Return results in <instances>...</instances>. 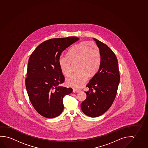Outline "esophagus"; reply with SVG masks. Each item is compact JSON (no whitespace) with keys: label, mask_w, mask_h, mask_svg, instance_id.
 Instances as JSON below:
<instances>
[{"label":"esophagus","mask_w":148,"mask_h":148,"mask_svg":"<svg viewBox=\"0 0 148 148\" xmlns=\"http://www.w3.org/2000/svg\"><path fill=\"white\" fill-rule=\"evenodd\" d=\"M73 92H80V90H77V89H73Z\"/></svg>","instance_id":"1"}]
</instances>
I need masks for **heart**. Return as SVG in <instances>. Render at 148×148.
Returning a JSON list of instances; mask_svg holds the SVG:
<instances>
[{
    "label": "heart",
    "instance_id": "heart-1",
    "mask_svg": "<svg viewBox=\"0 0 148 148\" xmlns=\"http://www.w3.org/2000/svg\"><path fill=\"white\" fill-rule=\"evenodd\" d=\"M68 56H61L59 64L65 75L71 73V64L78 63V72L73 73L66 79V84L74 88H80L87 81L88 76L94 75L98 71L101 63L100 52L97 48L81 43L71 48Z\"/></svg>",
    "mask_w": 148,
    "mask_h": 148
}]
</instances>
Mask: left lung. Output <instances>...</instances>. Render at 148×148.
Masks as SVG:
<instances>
[{
	"label": "left lung",
	"instance_id": "8db88e82",
	"mask_svg": "<svg viewBox=\"0 0 148 148\" xmlns=\"http://www.w3.org/2000/svg\"><path fill=\"white\" fill-rule=\"evenodd\" d=\"M101 54L100 65L86 87V99L82 102L81 108L90 117L102 115L110 108L115 100L120 82L118 60L110 48L99 40L93 38Z\"/></svg>",
	"mask_w": 148,
	"mask_h": 148
}]
</instances>
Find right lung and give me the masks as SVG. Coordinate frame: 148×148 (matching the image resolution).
Returning <instances> with one entry per match:
<instances>
[{"label": "right lung", "mask_w": 148, "mask_h": 148, "mask_svg": "<svg viewBox=\"0 0 148 148\" xmlns=\"http://www.w3.org/2000/svg\"><path fill=\"white\" fill-rule=\"evenodd\" d=\"M79 38H56L38 45L29 59L25 80L27 93L33 108L43 117L53 118L62 113L63 98L73 92L60 86L65 77L59 64L62 52Z\"/></svg>", "instance_id": "right-lung-1"}]
</instances>
